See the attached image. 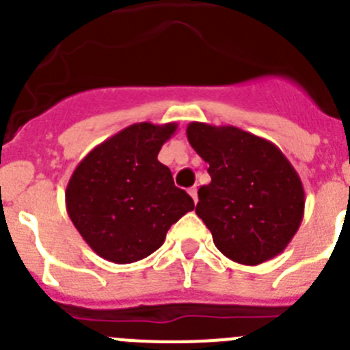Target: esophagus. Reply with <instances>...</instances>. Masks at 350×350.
Wrapping results in <instances>:
<instances>
[{"label":"esophagus","mask_w":350,"mask_h":350,"mask_svg":"<svg viewBox=\"0 0 350 350\" xmlns=\"http://www.w3.org/2000/svg\"><path fill=\"white\" fill-rule=\"evenodd\" d=\"M190 195H191V198H193V202H195V204H197V202H198V195H197V188H190Z\"/></svg>","instance_id":"34e87169"}]
</instances>
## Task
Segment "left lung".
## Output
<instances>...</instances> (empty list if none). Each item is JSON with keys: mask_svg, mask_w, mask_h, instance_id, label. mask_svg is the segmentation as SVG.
<instances>
[{"mask_svg": "<svg viewBox=\"0 0 350 350\" xmlns=\"http://www.w3.org/2000/svg\"><path fill=\"white\" fill-rule=\"evenodd\" d=\"M188 142L208 164L195 212L228 259L257 266L286 249L304 217V186L274 143L234 126L190 122Z\"/></svg>", "mask_w": 350, "mask_h": 350, "instance_id": "left-lung-1", "label": "left lung"}]
</instances>
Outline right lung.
<instances>
[{
	"instance_id": "1",
	"label": "right lung",
	"mask_w": 350,
	"mask_h": 350,
	"mask_svg": "<svg viewBox=\"0 0 350 350\" xmlns=\"http://www.w3.org/2000/svg\"><path fill=\"white\" fill-rule=\"evenodd\" d=\"M176 129V122L127 126L94 146L72 172L65 190L68 217L103 259H145L195 208L193 198L174 186L169 167L157 159Z\"/></svg>"
}]
</instances>
